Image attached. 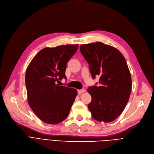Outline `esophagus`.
Segmentation results:
<instances>
[{
  "mask_svg": "<svg viewBox=\"0 0 154 154\" xmlns=\"http://www.w3.org/2000/svg\"><path fill=\"white\" fill-rule=\"evenodd\" d=\"M85 92V90L84 89V88H82V89H80V90H78V93H79V94H82V93H83V92Z\"/></svg>",
  "mask_w": 154,
  "mask_h": 154,
  "instance_id": "1",
  "label": "esophagus"
}]
</instances>
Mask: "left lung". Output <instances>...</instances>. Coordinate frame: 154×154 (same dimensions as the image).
I'll return each instance as SVG.
<instances>
[{"label": "left lung", "instance_id": "8db88e82", "mask_svg": "<svg viewBox=\"0 0 154 154\" xmlns=\"http://www.w3.org/2000/svg\"><path fill=\"white\" fill-rule=\"evenodd\" d=\"M80 51L92 78L100 76V85L87 89L92 97L88 108L95 120L110 122L122 114L130 98L132 79L127 62L116 48L100 42L81 45Z\"/></svg>", "mask_w": 154, "mask_h": 154}]
</instances>
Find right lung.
Here are the masks:
<instances>
[{"instance_id":"obj_1","label":"right lung","mask_w":154,"mask_h":154,"mask_svg":"<svg viewBox=\"0 0 154 154\" xmlns=\"http://www.w3.org/2000/svg\"><path fill=\"white\" fill-rule=\"evenodd\" d=\"M79 45L46 47L40 51L28 66L26 85L28 103L35 114L48 124L66 119L77 94L75 88L57 84L66 79L67 63Z\"/></svg>"}]
</instances>
